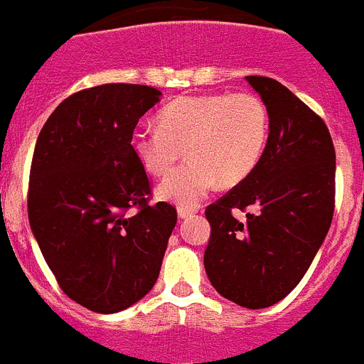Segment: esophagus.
<instances>
[{
  "mask_svg": "<svg viewBox=\"0 0 364 364\" xmlns=\"http://www.w3.org/2000/svg\"><path fill=\"white\" fill-rule=\"evenodd\" d=\"M178 215H179V219L192 218V215H196V210L194 208H178Z\"/></svg>",
  "mask_w": 364,
  "mask_h": 364,
  "instance_id": "1",
  "label": "esophagus"
}]
</instances>
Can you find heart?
Segmentation results:
<instances>
[{
	"label": "heart",
	"mask_w": 364,
	"mask_h": 364,
	"mask_svg": "<svg viewBox=\"0 0 364 364\" xmlns=\"http://www.w3.org/2000/svg\"><path fill=\"white\" fill-rule=\"evenodd\" d=\"M156 129L132 132V152L150 176L174 168L185 146L190 159L158 186L159 199L190 208L218 186L243 181L257 166L270 132L267 105L250 92L203 94L163 107Z\"/></svg>",
	"instance_id": "obj_1"
}]
</instances>
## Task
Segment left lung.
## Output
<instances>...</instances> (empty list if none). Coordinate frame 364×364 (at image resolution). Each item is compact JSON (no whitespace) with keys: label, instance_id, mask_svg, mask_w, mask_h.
Listing matches in <instances>:
<instances>
[{"label":"left lung","instance_id":"left-lung-1","mask_svg":"<svg viewBox=\"0 0 364 364\" xmlns=\"http://www.w3.org/2000/svg\"><path fill=\"white\" fill-rule=\"evenodd\" d=\"M270 117L264 152L252 174L205 210L212 287L245 309H267L292 292L328 234L336 150L325 121L279 81L247 76ZM254 205L245 222L234 208Z\"/></svg>","mask_w":364,"mask_h":364}]
</instances>
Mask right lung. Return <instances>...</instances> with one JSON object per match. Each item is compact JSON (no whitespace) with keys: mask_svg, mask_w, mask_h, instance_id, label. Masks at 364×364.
Returning a JSON list of instances; mask_svg holds the SVG:
<instances>
[{"mask_svg":"<svg viewBox=\"0 0 364 364\" xmlns=\"http://www.w3.org/2000/svg\"><path fill=\"white\" fill-rule=\"evenodd\" d=\"M159 100L145 85L87 88L58 105L36 141L32 234L63 292L92 312H121L152 290L178 221L168 203H146L132 152L137 121Z\"/></svg>","mask_w":364,"mask_h":364,"instance_id":"obj_1","label":"right lung"}]
</instances>
